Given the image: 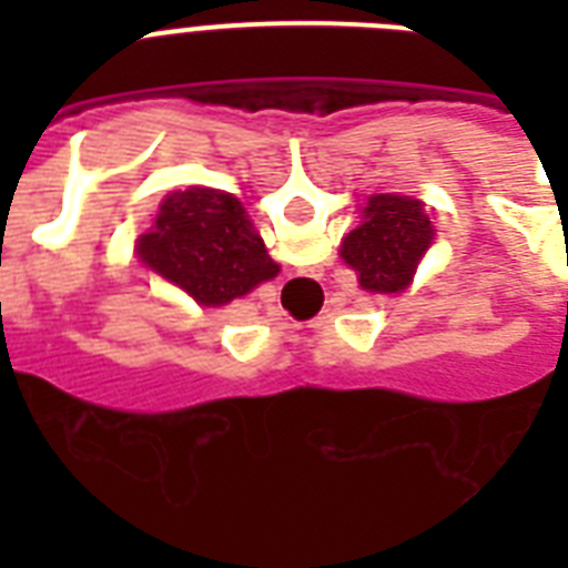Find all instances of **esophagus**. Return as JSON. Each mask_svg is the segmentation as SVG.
Segmentation results:
<instances>
[{"mask_svg":"<svg viewBox=\"0 0 568 568\" xmlns=\"http://www.w3.org/2000/svg\"><path fill=\"white\" fill-rule=\"evenodd\" d=\"M306 285H310V280H306V276H303V280H297V288H301V292L306 288Z\"/></svg>","mask_w":568,"mask_h":568,"instance_id":"1","label":"esophagus"}]
</instances>
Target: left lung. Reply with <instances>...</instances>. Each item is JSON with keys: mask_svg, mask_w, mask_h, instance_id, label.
Listing matches in <instances>:
<instances>
[{"mask_svg": "<svg viewBox=\"0 0 568 568\" xmlns=\"http://www.w3.org/2000/svg\"><path fill=\"white\" fill-rule=\"evenodd\" d=\"M436 239L422 200L372 194L363 221L342 241V258L356 271L365 292L397 294L413 283L415 267Z\"/></svg>", "mask_w": 568, "mask_h": 568, "instance_id": "left-lung-1", "label": "left lung"}]
</instances>
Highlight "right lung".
<instances>
[{"mask_svg":"<svg viewBox=\"0 0 568 568\" xmlns=\"http://www.w3.org/2000/svg\"><path fill=\"white\" fill-rule=\"evenodd\" d=\"M138 256L200 306H226L280 274L244 205L214 189L164 196Z\"/></svg>","mask_w":568,"mask_h":568,"instance_id":"add662e5","label":"right lung"}]
</instances>
